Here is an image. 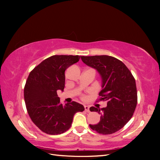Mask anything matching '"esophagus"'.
<instances>
[{
    "label": "esophagus",
    "mask_w": 160,
    "mask_h": 160,
    "mask_svg": "<svg viewBox=\"0 0 160 160\" xmlns=\"http://www.w3.org/2000/svg\"><path fill=\"white\" fill-rule=\"evenodd\" d=\"M84 110H85L86 112H87V113H89V112L90 111H89V107L87 106V105H84Z\"/></svg>",
    "instance_id": "34e87169"
}]
</instances>
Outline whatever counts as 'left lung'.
<instances>
[{"label":"left lung","instance_id":"1","mask_svg":"<svg viewBox=\"0 0 160 160\" xmlns=\"http://www.w3.org/2000/svg\"><path fill=\"white\" fill-rule=\"evenodd\" d=\"M81 59L100 75L102 90L99 100L107 102L104 108H89L100 114V122L97 124H89V127L98 133H113L131 120L136 108L138 93L135 78L127 66L114 57L82 56Z\"/></svg>","mask_w":160,"mask_h":160}]
</instances>
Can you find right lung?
Instances as JSON below:
<instances>
[{"label": "right lung", "mask_w": 160, "mask_h": 160, "mask_svg": "<svg viewBox=\"0 0 160 160\" xmlns=\"http://www.w3.org/2000/svg\"><path fill=\"white\" fill-rule=\"evenodd\" d=\"M80 56L55 55L43 60L30 72L24 89V98L32 122L44 132L60 135L69 129L83 105L72 102L62 104L57 91H64V71L76 63Z\"/></svg>", "instance_id": "1"}]
</instances>
